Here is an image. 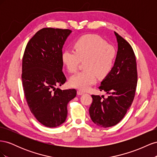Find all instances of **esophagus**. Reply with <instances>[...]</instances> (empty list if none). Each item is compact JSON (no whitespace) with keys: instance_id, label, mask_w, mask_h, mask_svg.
I'll return each instance as SVG.
<instances>
[{"instance_id":"esophagus-1","label":"esophagus","mask_w":157,"mask_h":157,"mask_svg":"<svg viewBox=\"0 0 157 157\" xmlns=\"http://www.w3.org/2000/svg\"><path fill=\"white\" fill-rule=\"evenodd\" d=\"M84 94V92H82V91H80V90H78V91H77V94L78 95H83Z\"/></svg>"}]
</instances>
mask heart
Wrapping results in <instances>:
<instances>
[{
    "mask_svg": "<svg viewBox=\"0 0 157 157\" xmlns=\"http://www.w3.org/2000/svg\"><path fill=\"white\" fill-rule=\"evenodd\" d=\"M75 51L65 49L61 59L70 73L77 71L81 60H84L85 70L73 75L69 84L72 87L86 91L96 82L97 75L104 77L111 71L116 58L114 47L96 35L82 36L75 41Z\"/></svg>",
    "mask_w": 157,
    "mask_h": 157,
    "instance_id": "heart-1",
    "label": "heart"
}]
</instances>
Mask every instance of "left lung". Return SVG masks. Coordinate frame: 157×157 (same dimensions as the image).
<instances>
[{"instance_id":"1","label":"left lung","mask_w":157,"mask_h":157,"mask_svg":"<svg viewBox=\"0 0 157 157\" xmlns=\"http://www.w3.org/2000/svg\"><path fill=\"white\" fill-rule=\"evenodd\" d=\"M115 35L118 42L115 64L99 87L109 96L104 98L92 95L93 101L89 109L92 121L101 128L115 126L124 118L134 100L137 82L134 50L117 33Z\"/></svg>"}]
</instances>
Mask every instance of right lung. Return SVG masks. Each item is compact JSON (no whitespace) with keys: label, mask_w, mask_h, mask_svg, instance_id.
Masks as SVG:
<instances>
[{"label":"right lung","mask_w":157,"mask_h":157,"mask_svg":"<svg viewBox=\"0 0 157 157\" xmlns=\"http://www.w3.org/2000/svg\"><path fill=\"white\" fill-rule=\"evenodd\" d=\"M72 31L43 28L28 42L22 60V84L31 112L46 127L55 128L65 121L67 104L77 90H62L66 81L62 72V48Z\"/></svg>","instance_id":"add662e5"}]
</instances>
